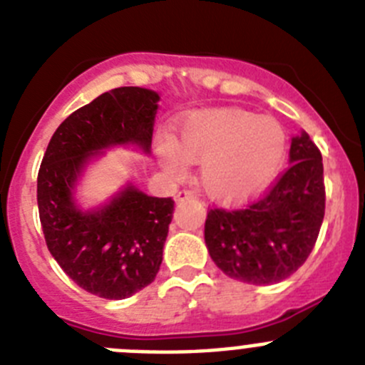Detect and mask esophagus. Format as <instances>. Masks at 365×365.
<instances>
[{
	"instance_id": "1",
	"label": "esophagus",
	"mask_w": 365,
	"mask_h": 365,
	"mask_svg": "<svg viewBox=\"0 0 365 365\" xmlns=\"http://www.w3.org/2000/svg\"><path fill=\"white\" fill-rule=\"evenodd\" d=\"M194 196H196V194H194V190H190V189H182V190H178V194H176V196H175V200L180 203V201L192 200Z\"/></svg>"
}]
</instances>
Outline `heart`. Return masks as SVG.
Masks as SVG:
<instances>
[{
	"label": "heart",
	"instance_id": "obj_1",
	"mask_svg": "<svg viewBox=\"0 0 365 365\" xmlns=\"http://www.w3.org/2000/svg\"><path fill=\"white\" fill-rule=\"evenodd\" d=\"M286 134L274 118L244 109L196 113L180 128L178 143L164 138L159 159L182 178L190 162H201L205 192L217 201H238L259 192L281 169Z\"/></svg>",
	"mask_w": 365,
	"mask_h": 365
}]
</instances>
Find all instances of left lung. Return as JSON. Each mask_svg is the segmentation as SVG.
Listing matches in <instances>:
<instances>
[{"label": "left lung", "mask_w": 365, "mask_h": 365, "mask_svg": "<svg viewBox=\"0 0 365 365\" xmlns=\"http://www.w3.org/2000/svg\"><path fill=\"white\" fill-rule=\"evenodd\" d=\"M292 165L261 196L238 208H210L205 242L217 267L247 284H275L295 274L318 240L325 178L318 146L293 138Z\"/></svg>", "instance_id": "1"}]
</instances>
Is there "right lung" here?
<instances>
[{
	"mask_svg": "<svg viewBox=\"0 0 365 365\" xmlns=\"http://www.w3.org/2000/svg\"><path fill=\"white\" fill-rule=\"evenodd\" d=\"M159 98L138 86L102 93L56 128L38 169L36 200L47 249L79 288L108 300L155 281L175 201L127 187L111 203L81 212L72 201L73 182L102 148L135 143L150 152Z\"/></svg>",
	"mask_w": 365,
	"mask_h": 365,
	"instance_id": "obj_1",
	"label": "right lung"
}]
</instances>
